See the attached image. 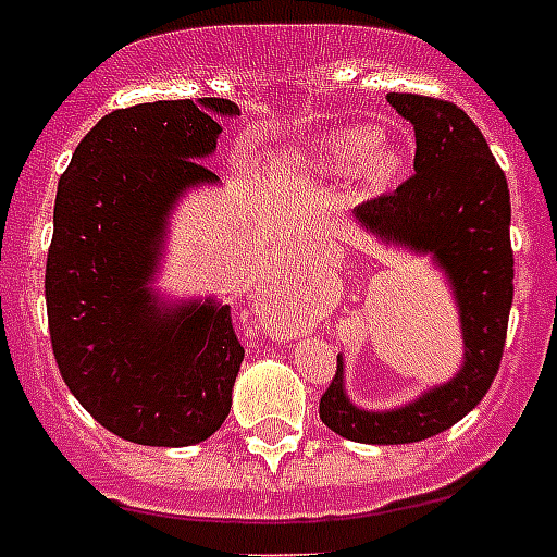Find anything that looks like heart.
<instances>
[{
  "instance_id": "heart-1",
  "label": "heart",
  "mask_w": 557,
  "mask_h": 557,
  "mask_svg": "<svg viewBox=\"0 0 557 557\" xmlns=\"http://www.w3.org/2000/svg\"><path fill=\"white\" fill-rule=\"evenodd\" d=\"M382 135L376 127H348L322 138L314 147V161L325 170L357 172L366 166L373 181H387L399 172V156L391 149H380Z\"/></svg>"
}]
</instances>
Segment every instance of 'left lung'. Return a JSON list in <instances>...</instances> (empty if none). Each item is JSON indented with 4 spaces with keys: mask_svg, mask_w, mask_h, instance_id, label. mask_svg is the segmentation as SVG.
<instances>
[{
    "mask_svg": "<svg viewBox=\"0 0 557 557\" xmlns=\"http://www.w3.org/2000/svg\"><path fill=\"white\" fill-rule=\"evenodd\" d=\"M387 101L413 124L416 172L391 195L359 203L357 218L385 240L436 257L459 302L467 350L456 380L387 413L350 405L343 394V359H336L320 419L362 445L422 442L465 419L502 366L512 306L509 189L481 129L445 98L387 92Z\"/></svg>",
    "mask_w": 557,
    "mask_h": 557,
    "instance_id": "left-lung-1",
    "label": "left lung"
}]
</instances>
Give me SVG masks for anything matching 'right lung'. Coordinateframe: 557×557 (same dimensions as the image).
I'll return each mask as SVG.
<instances>
[{"mask_svg": "<svg viewBox=\"0 0 557 557\" xmlns=\"http://www.w3.org/2000/svg\"><path fill=\"white\" fill-rule=\"evenodd\" d=\"M226 98L112 110L84 135L55 191L45 269L50 345L82 408L115 436L186 447L226 422L243 345L232 308L195 302L163 322L147 280L163 221L186 186L218 181Z\"/></svg>", "mask_w": 557, "mask_h": 557, "instance_id": "obj_1", "label": "right lung"}]
</instances>
